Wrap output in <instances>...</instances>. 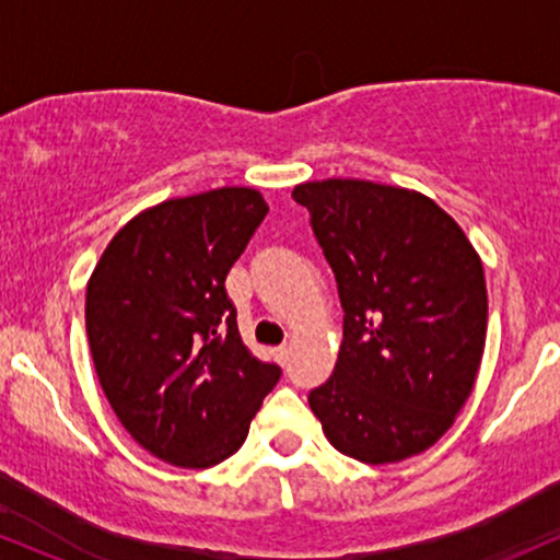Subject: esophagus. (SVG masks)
Segmentation results:
<instances>
[{
    "label": "esophagus",
    "mask_w": 560,
    "mask_h": 560,
    "mask_svg": "<svg viewBox=\"0 0 560 560\" xmlns=\"http://www.w3.org/2000/svg\"><path fill=\"white\" fill-rule=\"evenodd\" d=\"M273 355H276V361H279L281 365H284V363L289 361V345H281V347H276V350H273Z\"/></svg>",
    "instance_id": "esophagus-1"
}]
</instances>
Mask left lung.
Masks as SVG:
<instances>
[{
  "label": "left lung",
  "mask_w": 560,
  "mask_h": 560,
  "mask_svg": "<svg viewBox=\"0 0 560 560\" xmlns=\"http://www.w3.org/2000/svg\"><path fill=\"white\" fill-rule=\"evenodd\" d=\"M292 197L311 213L345 311L337 365L307 395L311 410L361 464L423 453L453 427L485 352L479 253L421 191L324 178Z\"/></svg>",
  "instance_id": "1"
}]
</instances>
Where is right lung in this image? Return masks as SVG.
I'll list each match as a JSON object with an SVG mask.
<instances>
[{"mask_svg": "<svg viewBox=\"0 0 560 560\" xmlns=\"http://www.w3.org/2000/svg\"><path fill=\"white\" fill-rule=\"evenodd\" d=\"M266 213L249 186L165 199L113 236L89 279L96 376L126 432L165 464L231 458L279 382V365L244 347L223 287Z\"/></svg>", "mask_w": 560, "mask_h": 560, "instance_id": "1", "label": "right lung"}]
</instances>
